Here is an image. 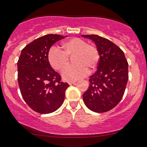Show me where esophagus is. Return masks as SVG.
Here are the masks:
<instances>
[{
	"label": "esophagus",
	"mask_w": 147,
	"mask_h": 147,
	"mask_svg": "<svg viewBox=\"0 0 147 147\" xmlns=\"http://www.w3.org/2000/svg\"><path fill=\"white\" fill-rule=\"evenodd\" d=\"M76 82H77V81H69V82H68V84H70V85H72V84H75Z\"/></svg>",
	"instance_id": "34e87169"
}]
</instances>
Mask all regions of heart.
Here are the masks:
<instances>
[{"label": "heart", "mask_w": 147, "mask_h": 147, "mask_svg": "<svg viewBox=\"0 0 147 147\" xmlns=\"http://www.w3.org/2000/svg\"><path fill=\"white\" fill-rule=\"evenodd\" d=\"M63 50L52 47L48 52V61L55 70L62 71L69 63V57H73L74 65L64 70L63 79L68 81L77 80L85 77L88 69L94 70L99 60V53L95 45L88 44L83 39L72 38L61 44Z\"/></svg>", "instance_id": "heart-1"}]
</instances>
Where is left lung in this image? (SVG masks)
Segmentation results:
<instances>
[{
    "label": "left lung",
    "mask_w": 147,
    "mask_h": 147,
    "mask_svg": "<svg viewBox=\"0 0 147 147\" xmlns=\"http://www.w3.org/2000/svg\"><path fill=\"white\" fill-rule=\"evenodd\" d=\"M95 43L99 53L97 70L90 77V85L83 94L86 106L96 113L111 110L124 95L129 79L124 52L109 39L98 35H82Z\"/></svg>",
    "instance_id": "left-lung-1"
}]
</instances>
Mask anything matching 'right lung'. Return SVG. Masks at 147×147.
Listing matches in <instances>:
<instances>
[{"instance_id": "obj_1", "label": "right lung", "mask_w": 147, "mask_h": 147, "mask_svg": "<svg viewBox=\"0 0 147 147\" xmlns=\"http://www.w3.org/2000/svg\"><path fill=\"white\" fill-rule=\"evenodd\" d=\"M47 34L27 45L18 59V82L21 93L32 110L41 114L57 111L63 104L68 83L50 65L48 52L54 43L66 37Z\"/></svg>"}]
</instances>
